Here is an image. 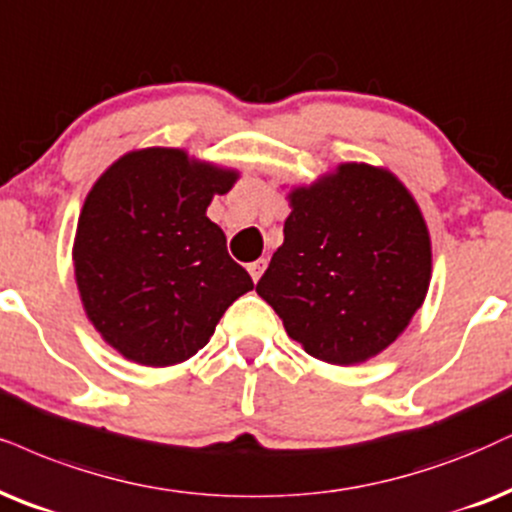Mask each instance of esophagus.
<instances>
[{
	"instance_id": "1",
	"label": "esophagus",
	"mask_w": 512,
	"mask_h": 512,
	"mask_svg": "<svg viewBox=\"0 0 512 512\" xmlns=\"http://www.w3.org/2000/svg\"><path fill=\"white\" fill-rule=\"evenodd\" d=\"M264 269H267V260H264V257H260V260H255V262H250L248 264V271H250V276H252V281H260V276L264 274Z\"/></svg>"
}]
</instances>
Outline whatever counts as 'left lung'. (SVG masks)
Here are the masks:
<instances>
[{
	"label": "left lung",
	"mask_w": 512,
	"mask_h": 512,
	"mask_svg": "<svg viewBox=\"0 0 512 512\" xmlns=\"http://www.w3.org/2000/svg\"><path fill=\"white\" fill-rule=\"evenodd\" d=\"M288 200L283 245L257 295L314 359L364 364L404 333L428 295L423 212L390 170L366 163H342Z\"/></svg>",
	"instance_id": "1"
}]
</instances>
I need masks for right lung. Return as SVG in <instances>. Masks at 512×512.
<instances>
[{
  "label": "right lung",
  "instance_id": "obj_1",
  "mask_svg": "<svg viewBox=\"0 0 512 512\" xmlns=\"http://www.w3.org/2000/svg\"><path fill=\"white\" fill-rule=\"evenodd\" d=\"M236 179L181 148L153 146L122 155L87 193L73 245L77 290L125 359L155 368L191 359L252 290L205 215Z\"/></svg>",
  "mask_w": 512,
  "mask_h": 512
}]
</instances>
